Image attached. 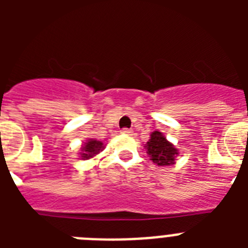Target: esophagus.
Here are the masks:
<instances>
[{"instance_id":"34e87169","label":"esophagus","mask_w":248,"mask_h":248,"mask_svg":"<svg viewBox=\"0 0 248 248\" xmlns=\"http://www.w3.org/2000/svg\"><path fill=\"white\" fill-rule=\"evenodd\" d=\"M122 133H123V134L131 135V134H133V130H131V129H128V128H124V129H122Z\"/></svg>"}]
</instances>
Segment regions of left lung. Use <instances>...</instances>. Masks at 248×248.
<instances>
[{
    "label": "left lung",
    "mask_w": 248,
    "mask_h": 248,
    "mask_svg": "<svg viewBox=\"0 0 248 248\" xmlns=\"http://www.w3.org/2000/svg\"><path fill=\"white\" fill-rule=\"evenodd\" d=\"M145 149L148 155H150V160L159 166L175 164V156L179 154L177 149H175V146L168 141L160 131L151 133L150 139L145 144Z\"/></svg>",
    "instance_id": "left-lung-1"
}]
</instances>
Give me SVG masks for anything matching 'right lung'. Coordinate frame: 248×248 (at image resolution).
I'll use <instances>...</instances> for the list:
<instances>
[{
    "label": "right lung",
    "mask_w": 248,
    "mask_h": 248,
    "mask_svg": "<svg viewBox=\"0 0 248 248\" xmlns=\"http://www.w3.org/2000/svg\"><path fill=\"white\" fill-rule=\"evenodd\" d=\"M103 143L102 141H98L95 139H89L87 143H84V145L82 146V153H80V157L83 160L91 159L94 155H97L99 151L103 150Z\"/></svg>",
    "instance_id": "add662e5"
}]
</instances>
